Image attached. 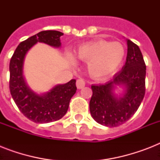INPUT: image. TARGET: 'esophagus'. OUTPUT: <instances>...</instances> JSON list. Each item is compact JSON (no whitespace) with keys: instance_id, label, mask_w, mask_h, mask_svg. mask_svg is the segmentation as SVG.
<instances>
[{"instance_id":"esophagus-1","label":"esophagus","mask_w":160,"mask_h":160,"mask_svg":"<svg viewBox=\"0 0 160 160\" xmlns=\"http://www.w3.org/2000/svg\"><path fill=\"white\" fill-rule=\"evenodd\" d=\"M85 81L83 79H78L77 81H76V86H77L78 89H82V88L85 87Z\"/></svg>"}]
</instances>
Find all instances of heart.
<instances>
[{
	"label": "heart",
	"mask_w": 160,
	"mask_h": 160,
	"mask_svg": "<svg viewBox=\"0 0 160 160\" xmlns=\"http://www.w3.org/2000/svg\"><path fill=\"white\" fill-rule=\"evenodd\" d=\"M124 55L125 50L121 43L102 39L84 44L75 52L77 59L87 62L88 71L95 78L105 77L114 72L121 65Z\"/></svg>",
	"instance_id": "b5f03b06"
}]
</instances>
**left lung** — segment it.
I'll use <instances>...</instances> for the list:
<instances>
[{"mask_svg": "<svg viewBox=\"0 0 160 160\" xmlns=\"http://www.w3.org/2000/svg\"><path fill=\"white\" fill-rule=\"evenodd\" d=\"M126 62L113 80L104 85H92L90 111L99 124L116 127L124 124L137 111L145 94L146 65L139 46L127 41ZM115 85H124L127 91L123 98L112 94Z\"/></svg>", "mask_w": 160, "mask_h": 160, "instance_id": "left-lung-1", "label": "left lung"}]
</instances>
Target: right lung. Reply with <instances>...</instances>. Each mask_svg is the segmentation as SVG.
Listing matches in <instances>:
<instances>
[{
  "label": "right lung",
  "mask_w": 160,
  "mask_h": 160,
  "mask_svg": "<svg viewBox=\"0 0 160 160\" xmlns=\"http://www.w3.org/2000/svg\"><path fill=\"white\" fill-rule=\"evenodd\" d=\"M62 32L43 31L19 44L10 61L11 95L20 111L35 123H50L61 119L68 110L70 99L76 92L75 80L65 85H56L44 95L31 91L23 78V62L27 51L37 42H43L51 46H60V37Z\"/></svg>",
  "instance_id": "obj_1"
}]
</instances>
